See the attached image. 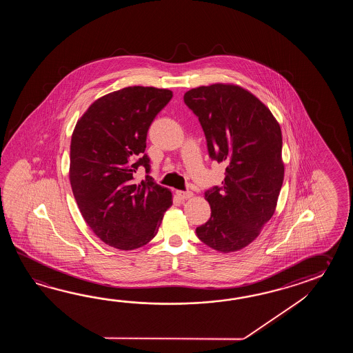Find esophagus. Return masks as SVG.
Masks as SVG:
<instances>
[{
    "label": "esophagus",
    "instance_id": "1",
    "mask_svg": "<svg viewBox=\"0 0 353 353\" xmlns=\"http://www.w3.org/2000/svg\"><path fill=\"white\" fill-rule=\"evenodd\" d=\"M176 194H178L180 199H189V198H192V196H193V193H192V192H181V190H179Z\"/></svg>",
    "mask_w": 353,
    "mask_h": 353
}]
</instances>
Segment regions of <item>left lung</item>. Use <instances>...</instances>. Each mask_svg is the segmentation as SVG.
I'll return each instance as SVG.
<instances>
[{
	"instance_id": "8db88e82",
	"label": "left lung",
	"mask_w": 353,
	"mask_h": 353,
	"mask_svg": "<svg viewBox=\"0 0 353 353\" xmlns=\"http://www.w3.org/2000/svg\"><path fill=\"white\" fill-rule=\"evenodd\" d=\"M184 102L202 125L210 158L225 164L222 185L204 193L210 218L195 232L216 251H239L276 208L284 180L281 130L270 110L240 85H202L188 90Z\"/></svg>"
}]
</instances>
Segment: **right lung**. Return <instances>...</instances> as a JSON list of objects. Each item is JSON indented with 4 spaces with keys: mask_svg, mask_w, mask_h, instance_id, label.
Instances as JSON below:
<instances>
[{
    "mask_svg": "<svg viewBox=\"0 0 353 353\" xmlns=\"http://www.w3.org/2000/svg\"><path fill=\"white\" fill-rule=\"evenodd\" d=\"M173 92L128 87L94 101L75 125L69 180L78 208L94 234L119 250H135L158 233L172 192L151 178L143 154L151 122ZM148 175L137 183V169Z\"/></svg>",
    "mask_w": 353,
    "mask_h": 353,
    "instance_id": "add662e5",
    "label": "right lung"
}]
</instances>
